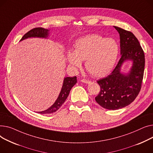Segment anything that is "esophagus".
Listing matches in <instances>:
<instances>
[{
    "label": "esophagus",
    "instance_id": "1",
    "mask_svg": "<svg viewBox=\"0 0 153 153\" xmlns=\"http://www.w3.org/2000/svg\"><path fill=\"white\" fill-rule=\"evenodd\" d=\"M81 82H82V83H90V81L88 80V79H82V80H81Z\"/></svg>",
    "mask_w": 153,
    "mask_h": 153
}]
</instances>
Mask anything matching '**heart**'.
I'll return each instance as SVG.
<instances>
[{"label":"heart","instance_id":"heart-1","mask_svg":"<svg viewBox=\"0 0 153 153\" xmlns=\"http://www.w3.org/2000/svg\"><path fill=\"white\" fill-rule=\"evenodd\" d=\"M119 53V46L115 40L91 34L78 39L74 52H68L67 57L70 65L74 67H79L81 60H85L88 72L94 76L102 77L112 69Z\"/></svg>","mask_w":153,"mask_h":153}]
</instances>
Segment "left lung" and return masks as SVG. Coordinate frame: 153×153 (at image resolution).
Wrapping results in <instances>:
<instances>
[{
  "instance_id": "8db88e82",
  "label": "left lung",
  "mask_w": 153,
  "mask_h": 153,
  "mask_svg": "<svg viewBox=\"0 0 153 153\" xmlns=\"http://www.w3.org/2000/svg\"><path fill=\"white\" fill-rule=\"evenodd\" d=\"M120 34L121 58L112 72L97 81L100 91L96 101L104 109L117 110L131 104L138 95L145 70V53L141 45L131 32L114 26ZM127 59L133 60L130 74L120 72L121 64Z\"/></svg>"
}]
</instances>
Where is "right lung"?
I'll list each match as a JSON object with an SVG mask.
<instances>
[{"label":"right lung","instance_id":"add662e5","mask_svg":"<svg viewBox=\"0 0 153 153\" xmlns=\"http://www.w3.org/2000/svg\"><path fill=\"white\" fill-rule=\"evenodd\" d=\"M48 31H49L48 30L43 28H40V27H39V28H35L30 30L28 32H27L22 37L20 41H22L25 39L31 38V37L46 38L48 37ZM76 82H77V80H76V76L74 77L65 78L64 83H63V86L61 89V91L59 94L58 98L57 99L56 101L51 107H49L48 109L42 112H39V113L42 114H52L57 111L62 106V105L64 103V102L65 101L66 99L67 98L70 93L71 88H72L76 83Z\"/></svg>","mask_w":153,"mask_h":153}]
</instances>
